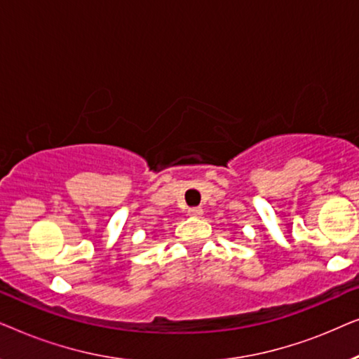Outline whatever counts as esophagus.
Here are the masks:
<instances>
[{"label":"esophagus","mask_w":359,"mask_h":359,"mask_svg":"<svg viewBox=\"0 0 359 359\" xmlns=\"http://www.w3.org/2000/svg\"><path fill=\"white\" fill-rule=\"evenodd\" d=\"M203 212H204V210L201 209V208H191L188 210V214L191 215V217H194V219H199L201 215H203Z\"/></svg>","instance_id":"obj_1"}]
</instances>
